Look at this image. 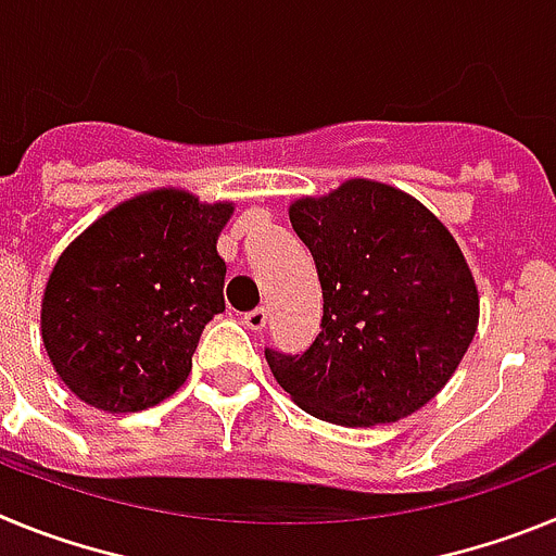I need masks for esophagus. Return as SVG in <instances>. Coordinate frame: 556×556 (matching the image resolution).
I'll return each instance as SVG.
<instances>
[{
  "mask_svg": "<svg viewBox=\"0 0 556 556\" xmlns=\"http://www.w3.org/2000/svg\"><path fill=\"white\" fill-rule=\"evenodd\" d=\"M242 323L250 328V331H262V328L267 326V308H253V312L244 314Z\"/></svg>",
  "mask_w": 556,
  "mask_h": 556,
  "instance_id": "1",
  "label": "esophagus"
}]
</instances>
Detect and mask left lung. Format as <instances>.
Returning a JSON list of instances; mask_svg holds the SVG:
<instances>
[{
	"label": "left lung",
	"mask_w": 556,
	"mask_h": 556,
	"mask_svg": "<svg viewBox=\"0 0 556 556\" xmlns=\"http://www.w3.org/2000/svg\"><path fill=\"white\" fill-rule=\"evenodd\" d=\"M323 287V331L298 356L267 348L275 381L337 426L395 424L448 384L479 326L454 236L412 194L353 178L289 205Z\"/></svg>",
	"instance_id": "obj_1"
}]
</instances>
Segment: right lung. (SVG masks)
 I'll return each mask as SVG.
<instances>
[{"label":"right lung","mask_w":556,"mask_h":556,"mask_svg":"<svg viewBox=\"0 0 556 556\" xmlns=\"http://www.w3.org/2000/svg\"><path fill=\"white\" fill-rule=\"evenodd\" d=\"M230 214L233 203L184 189L144 191L63 250L43 289L41 337L83 404L122 415L180 390L205 323L225 312L217 239Z\"/></svg>","instance_id":"obj_1"}]
</instances>
